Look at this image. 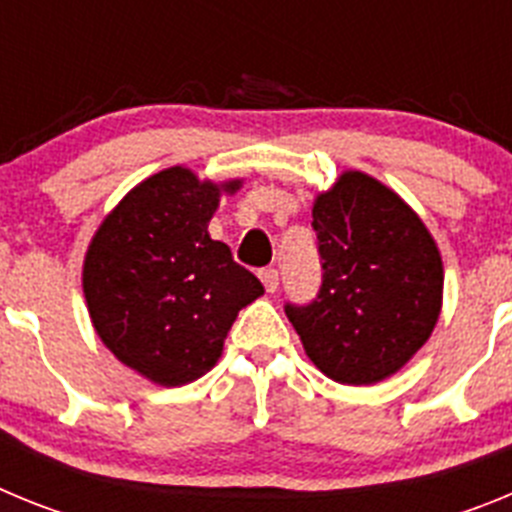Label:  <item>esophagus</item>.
<instances>
[{
    "label": "esophagus",
    "mask_w": 512,
    "mask_h": 512,
    "mask_svg": "<svg viewBox=\"0 0 512 512\" xmlns=\"http://www.w3.org/2000/svg\"><path fill=\"white\" fill-rule=\"evenodd\" d=\"M259 277H261V282H264V287H266V292H277V287H279V271L277 269H261L259 271Z\"/></svg>",
    "instance_id": "obj_1"
}]
</instances>
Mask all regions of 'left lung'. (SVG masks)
<instances>
[{
  "label": "left lung",
  "mask_w": 512,
  "mask_h": 512,
  "mask_svg": "<svg viewBox=\"0 0 512 512\" xmlns=\"http://www.w3.org/2000/svg\"><path fill=\"white\" fill-rule=\"evenodd\" d=\"M323 284L310 305H284L305 354L341 384L392 377L431 338L443 264L413 207L361 171H343L312 205Z\"/></svg>",
  "instance_id": "left-lung-1"
}]
</instances>
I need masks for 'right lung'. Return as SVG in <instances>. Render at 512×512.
Segmentation results:
<instances>
[{"label":"right lung","mask_w":512,"mask_h":512,"mask_svg":"<svg viewBox=\"0 0 512 512\" xmlns=\"http://www.w3.org/2000/svg\"><path fill=\"white\" fill-rule=\"evenodd\" d=\"M241 184L200 182L184 166L158 171L122 197L87 248L81 284L97 336L161 387L210 372L238 312L264 295L207 233L220 194Z\"/></svg>","instance_id":"obj_1"}]
</instances>
